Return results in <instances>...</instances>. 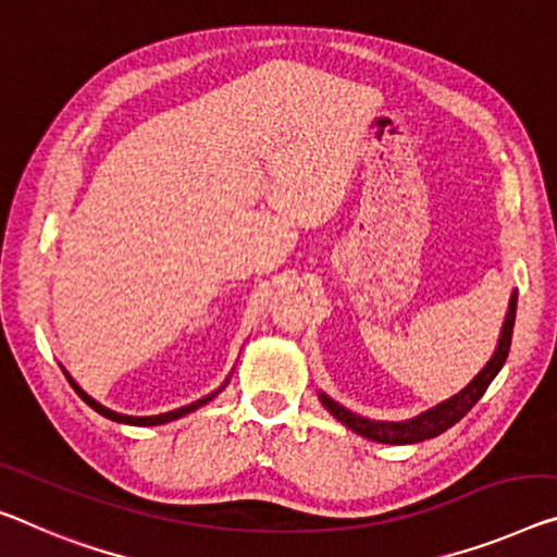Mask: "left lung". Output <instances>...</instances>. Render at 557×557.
Wrapping results in <instances>:
<instances>
[{"label":"left lung","mask_w":557,"mask_h":557,"mask_svg":"<svg viewBox=\"0 0 557 557\" xmlns=\"http://www.w3.org/2000/svg\"><path fill=\"white\" fill-rule=\"evenodd\" d=\"M516 306H518V294H512L506 323H503V331H500L498 348H495L493 358L485 363L483 371L478 373L475 379L458 393V396L443 400V404H438L431 410H425V413L410 418V421H404V423H381V421H368V418L350 413V410H346L344 406H338L336 400L323 396V393H321V404L326 406L341 423L350 428V431H356L358 435H363V438H371L375 443H393V446H406V443H421V441H428V438H435V435L448 431L450 425H456L460 418H463L468 410L473 408L478 400H481V396L487 391V386H491V381L495 379V375H498L503 363H506V358L510 354L512 326H516Z\"/></svg>","instance_id":"left-lung-1"}]
</instances>
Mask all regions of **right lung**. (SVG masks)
Instances as JSON below:
<instances>
[{
    "label": "right lung",
    "instance_id": "obj_1",
    "mask_svg": "<svg viewBox=\"0 0 557 557\" xmlns=\"http://www.w3.org/2000/svg\"><path fill=\"white\" fill-rule=\"evenodd\" d=\"M66 379H70V383H72V388L79 393V398L84 400V404L87 406H91L94 410H97V413H101L104 418H109V421H116V423H129V425H159V423H169V421H176V418H182V416H186V413H191V410H196V408H201L203 404H209V400H213L219 396V391L224 388L221 386L219 391H213V393H209V396H203V398H199L196 400V404H191V406H184V408H176V410H169V413H161V416H147V418H136V416H122V413H114V410H109V408H104L101 404H97V400H94L91 396H87V393H84L79 386H76V383L72 381V375H66Z\"/></svg>",
    "mask_w": 557,
    "mask_h": 557
}]
</instances>
